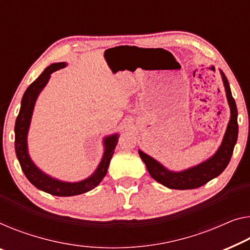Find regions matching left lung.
Instances as JSON below:
<instances>
[{
    "label": "left lung",
    "mask_w": 250,
    "mask_h": 250,
    "mask_svg": "<svg viewBox=\"0 0 250 250\" xmlns=\"http://www.w3.org/2000/svg\"><path fill=\"white\" fill-rule=\"evenodd\" d=\"M221 74L227 93V99H228L230 105L231 117H230L228 128H227L221 146L218 149V151L215 152L213 157L208 159L207 162L200 164L199 166L184 170V172L173 173L167 170L165 167H163L161 164L156 162L150 156L139 150L140 157L144 163L146 164V167L150 176L157 181L158 183L165 185L166 188L173 189H192L200 188V186L207 184L208 182L213 180L214 177L219 176L226 169L230 159H231L234 145H236L238 138V111L236 102H234V99L232 98L228 80H227L225 74Z\"/></svg>",
    "instance_id": "left-lung-1"
}]
</instances>
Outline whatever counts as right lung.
<instances>
[{"label": "right lung", "mask_w": 250, "mask_h": 250, "mask_svg": "<svg viewBox=\"0 0 250 250\" xmlns=\"http://www.w3.org/2000/svg\"><path fill=\"white\" fill-rule=\"evenodd\" d=\"M65 66V62H57V64H53L48 66L46 69L43 70L42 75H40L37 80L29 85V87L25 89L23 98L21 101V107L20 112H19L17 120H16V126H14V132H16V140H14V147H16V154L20 163V166L22 168V172L24 173L25 177L28 178L30 183L35 185L37 188L42 189V191L49 193L51 195L56 196H73L83 194V193L91 191L95 186L100 184V182L103 180V177L106 175L107 167L112 155L114 152V148L118 144L119 136H110L107 137L105 141V151H104L103 158L98 169L95 173L88 177L87 180L78 182V183H65V182H59L54 178H50L47 176L46 174L37 168L35 164L31 162L29 158L28 151H27V133L30 125V119H31V114L33 111V106H35V102L37 100V96L40 93V91L47 84L48 80H49L50 74L55 72V70L61 69Z\"/></svg>", "instance_id": "add662e5"}]
</instances>
